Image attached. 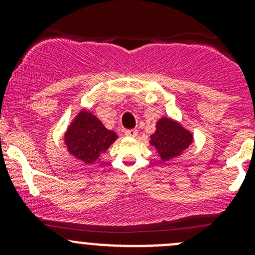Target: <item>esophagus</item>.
<instances>
[{"mask_svg": "<svg viewBox=\"0 0 255 255\" xmlns=\"http://www.w3.org/2000/svg\"><path fill=\"white\" fill-rule=\"evenodd\" d=\"M125 134L127 135V137H135V135L138 134V130L137 129H126Z\"/></svg>", "mask_w": 255, "mask_h": 255, "instance_id": "34e87169", "label": "esophagus"}]
</instances>
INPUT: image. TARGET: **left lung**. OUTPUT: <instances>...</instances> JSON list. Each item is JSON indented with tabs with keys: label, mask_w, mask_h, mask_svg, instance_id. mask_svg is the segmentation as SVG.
Instances as JSON below:
<instances>
[{
	"label": "left lung",
	"mask_w": 255,
	"mask_h": 255,
	"mask_svg": "<svg viewBox=\"0 0 255 255\" xmlns=\"http://www.w3.org/2000/svg\"><path fill=\"white\" fill-rule=\"evenodd\" d=\"M192 139V133L179 122L163 117L156 122V130L150 135V145L155 148L161 160L166 161L181 155Z\"/></svg>",
	"instance_id": "8db88e82"
}]
</instances>
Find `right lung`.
Returning <instances> with one entry per match:
<instances>
[{
	"label": "right lung",
	"mask_w": 255,
	"mask_h": 255,
	"mask_svg": "<svg viewBox=\"0 0 255 255\" xmlns=\"http://www.w3.org/2000/svg\"><path fill=\"white\" fill-rule=\"evenodd\" d=\"M117 138L96 116L81 110L68 127L64 142L71 155L85 164H94Z\"/></svg>",
	"instance_id": "right-lung-1"
}]
</instances>
